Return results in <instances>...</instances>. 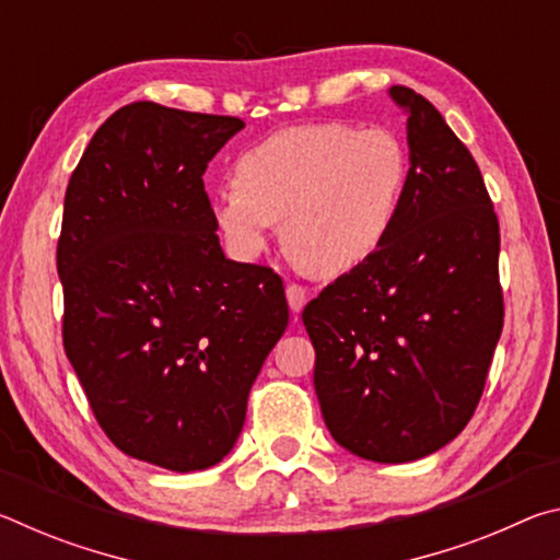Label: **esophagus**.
I'll return each mask as SVG.
<instances>
[{"mask_svg":"<svg viewBox=\"0 0 560 560\" xmlns=\"http://www.w3.org/2000/svg\"><path fill=\"white\" fill-rule=\"evenodd\" d=\"M287 301H289V308L293 311V314H301L303 306H306V301H308V291L299 287V283H289Z\"/></svg>","mask_w":560,"mask_h":560,"instance_id":"esophagus-1","label":"esophagus"}]
</instances>
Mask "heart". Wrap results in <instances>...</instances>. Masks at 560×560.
Segmentation results:
<instances>
[{
	"mask_svg": "<svg viewBox=\"0 0 560 560\" xmlns=\"http://www.w3.org/2000/svg\"><path fill=\"white\" fill-rule=\"evenodd\" d=\"M234 185L212 195L210 214L236 257H261L283 222V242L303 269L340 277L390 240L410 155L387 128L303 122L246 148Z\"/></svg>",
	"mask_w": 560,
	"mask_h": 560,
	"instance_id": "obj_1",
	"label": "heart"
}]
</instances>
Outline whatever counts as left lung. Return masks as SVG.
I'll list each match as a JSON object with an SVG mask.
<instances>
[{
    "mask_svg": "<svg viewBox=\"0 0 560 560\" xmlns=\"http://www.w3.org/2000/svg\"><path fill=\"white\" fill-rule=\"evenodd\" d=\"M407 116L410 185L390 240L303 308L324 422L355 457L402 464L467 428L504 326L499 222L485 179L428 98Z\"/></svg>",
    "mask_w": 560,
    "mask_h": 560,
    "instance_id": "obj_1",
    "label": "left lung"
}]
</instances>
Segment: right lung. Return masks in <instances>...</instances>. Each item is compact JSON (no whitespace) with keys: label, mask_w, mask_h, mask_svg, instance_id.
<instances>
[{"label":"right lung","mask_w":560,"mask_h":560,"mask_svg":"<svg viewBox=\"0 0 560 560\" xmlns=\"http://www.w3.org/2000/svg\"><path fill=\"white\" fill-rule=\"evenodd\" d=\"M244 128L140 101L91 138L63 200V348L103 432L170 471L214 467L289 324L281 279L224 257L202 175Z\"/></svg>","instance_id":"add662e5"}]
</instances>
